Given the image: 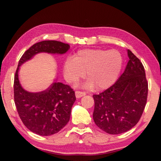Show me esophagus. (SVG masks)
Instances as JSON below:
<instances>
[{
  "mask_svg": "<svg viewBox=\"0 0 161 161\" xmlns=\"http://www.w3.org/2000/svg\"><path fill=\"white\" fill-rule=\"evenodd\" d=\"M75 95L77 98H81V97L85 96L86 93L84 92H80V91H76L75 92Z\"/></svg>",
  "mask_w": 161,
  "mask_h": 161,
  "instance_id": "1",
  "label": "esophagus"
}]
</instances>
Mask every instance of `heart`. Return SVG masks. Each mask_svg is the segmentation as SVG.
Wrapping results in <instances>:
<instances>
[{
	"instance_id": "1",
	"label": "heart",
	"mask_w": 161,
	"mask_h": 161,
	"mask_svg": "<svg viewBox=\"0 0 161 161\" xmlns=\"http://www.w3.org/2000/svg\"><path fill=\"white\" fill-rule=\"evenodd\" d=\"M124 64L121 53L116 50L81 49L69 57L63 64L65 80L75 83L83 78L86 71L85 86L97 91L109 88L118 80Z\"/></svg>"
}]
</instances>
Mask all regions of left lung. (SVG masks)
Returning <instances> with one entry per match:
<instances>
[{"instance_id":"obj_1","label":"left lung","mask_w":161,"mask_h":161,"mask_svg":"<svg viewBox=\"0 0 161 161\" xmlns=\"http://www.w3.org/2000/svg\"><path fill=\"white\" fill-rule=\"evenodd\" d=\"M129 60L123 74L109 88L93 95V119L109 134H120L136 126L145 108L148 82L140 59L127 50Z\"/></svg>"}]
</instances>
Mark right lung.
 I'll list each match as a JSON object with an SVG mask.
<instances>
[{
	"label": "right lung",
	"mask_w": 161,
	"mask_h": 161,
	"mask_svg": "<svg viewBox=\"0 0 161 161\" xmlns=\"http://www.w3.org/2000/svg\"><path fill=\"white\" fill-rule=\"evenodd\" d=\"M69 45L56 40L35 43L25 52L18 62L14 77V101L20 119L34 133L50 136L59 132L69 122L71 109L76 100L75 94L69 85L58 81L40 92L27 91L18 78L19 68L36 54H63Z\"/></svg>",
	"instance_id": "1"
}]
</instances>
